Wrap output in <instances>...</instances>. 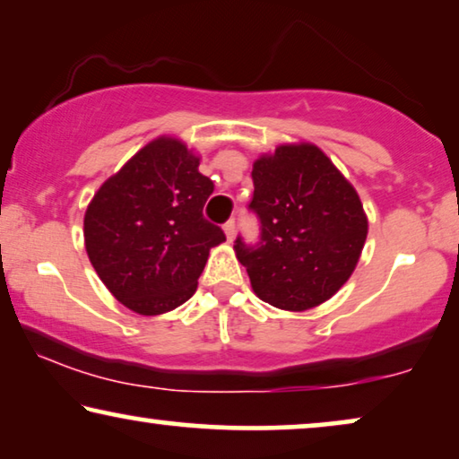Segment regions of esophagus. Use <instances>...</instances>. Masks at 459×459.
Segmentation results:
<instances>
[{"label": "esophagus", "mask_w": 459, "mask_h": 459, "mask_svg": "<svg viewBox=\"0 0 459 459\" xmlns=\"http://www.w3.org/2000/svg\"><path fill=\"white\" fill-rule=\"evenodd\" d=\"M222 229H224V235H227L229 241H232V238H235V221H229Z\"/></svg>", "instance_id": "obj_1"}]
</instances>
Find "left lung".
I'll return each mask as SVG.
<instances>
[{
    "mask_svg": "<svg viewBox=\"0 0 459 459\" xmlns=\"http://www.w3.org/2000/svg\"><path fill=\"white\" fill-rule=\"evenodd\" d=\"M249 208L260 245L235 241L254 293L287 312H306L339 291L356 270L368 235L358 191L314 143H282L251 170Z\"/></svg>",
    "mask_w": 459,
    "mask_h": 459,
    "instance_id": "1",
    "label": "left lung"
}]
</instances>
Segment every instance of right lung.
I'll return each instance as SVG.
<instances>
[{"instance_id":"1","label":"right lung","mask_w":459,"mask_h":459,"mask_svg":"<svg viewBox=\"0 0 459 459\" xmlns=\"http://www.w3.org/2000/svg\"><path fill=\"white\" fill-rule=\"evenodd\" d=\"M212 191L199 156L168 134L100 186L85 212V249L122 306L160 316L195 293L210 249L227 241L202 214Z\"/></svg>"}]
</instances>
